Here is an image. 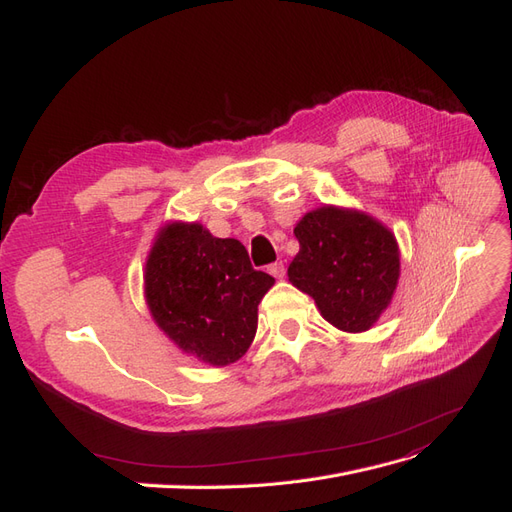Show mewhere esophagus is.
Listing matches in <instances>:
<instances>
[{
  "label": "esophagus",
  "instance_id": "34e87169",
  "mask_svg": "<svg viewBox=\"0 0 512 512\" xmlns=\"http://www.w3.org/2000/svg\"><path fill=\"white\" fill-rule=\"evenodd\" d=\"M268 272H270L274 278H285V263H283V261L272 263V266H268Z\"/></svg>",
  "mask_w": 512,
  "mask_h": 512
}]
</instances>
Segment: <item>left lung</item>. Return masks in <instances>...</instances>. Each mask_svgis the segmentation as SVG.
Returning <instances> with one entry per match:
<instances>
[{
	"label": "left lung",
	"mask_w": 512,
	"mask_h": 512,
	"mask_svg": "<svg viewBox=\"0 0 512 512\" xmlns=\"http://www.w3.org/2000/svg\"><path fill=\"white\" fill-rule=\"evenodd\" d=\"M300 253L289 263L291 285L308 293L321 317L342 332H366L391 304L400 249L370 214L321 206L293 229Z\"/></svg>",
	"instance_id": "obj_1"
}]
</instances>
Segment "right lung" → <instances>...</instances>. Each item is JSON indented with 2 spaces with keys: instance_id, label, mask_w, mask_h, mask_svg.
Wrapping results in <instances>:
<instances>
[{
  "instance_id": "obj_1",
  "label": "right lung",
  "mask_w": 512,
  "mask_h": 512,
  "mask_svg": "<svg viewBox=\"0 0 512 512\" xmlns=\"http://www.w3.org/2000/svg\"><path fill=\"white\" fill-rule=\"evenodd\" d=\"M274 278L253 270L244 244L200 223L161 227L144 268L148 310L178 349L210 366L238 361L255 338L257 306Z\"/></svg>"
}]
</instances>
